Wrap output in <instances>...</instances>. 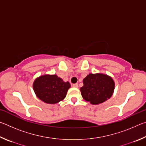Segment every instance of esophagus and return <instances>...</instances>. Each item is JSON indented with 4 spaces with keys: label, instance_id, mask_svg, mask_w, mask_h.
<instances>
[{
    "label": "esophagus",
    "instance_id": "1",
    "mask_svg": "<svg viewBox=\"0 0 146 146\" xmlns=\"http://www.w3.org/2000/svg\"><path fill=\"white\" fill-rule=\"evenodd\" d=\"M72 86L73 88H78V84H73Z\"/></svg>",
    "mask_w": 146,
    "mask_h": 146
}]
</instances>
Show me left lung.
<instances>
[{"mask_svg": "<svg viewBox=\"0 0 146 146\" xmlns=\"http://www.w3.org/2000/svg\"><path fill=\"white\" fill-rule=\"evenodd\" d=\"M81 95L86 101L98 105L111 97L115 90L113 79L106 74L90 73L83 79Z\"/></svg>", "mask_w": 146, "mask_h": 146, "instance_id": "8db88e82", "label": "left lung"}]
</instances>
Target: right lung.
I'll list each match as a JSON object with an SVG mask.
<instances>
[{
  "mask_svg": "<svg viewBox=\"0 0 146 146\" xmlns=\"http://www.w3.org/2000/svg\"><path fill=\"white\" fill-rule=\"evenodd\" d=\"M70 87L69 82H64L56 75L49 74L36 78L33 84L36 97L49 104H55L63 100Z\"/></svg>",
  "mask_w": 146,
  "mask_h": 146,
  "instance_id": "right-lung-1",
  "label": "right lung"
}]
</instances>
